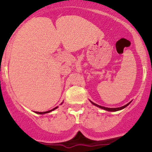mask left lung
Wrapping results in <instances>:
<instances>
[{
  "label": "left lung",
  "mask_w": 152,
  "mask_h": 152,
  "mask_svg": "<svg viewBox=\"0 0 152 152\" xmlns=\"http://www.w3.org/2000/svg\"><path fill=\"white\" fill-rule=\"evenodd\" d=\"M90 102H91V101H90ZM91 102L92 104H93L94 106H98V107L101 108V109H104V110H106V111H119V110H121V109H124L125 107H126V106H128L129 104L130 103H131V102L128 103V104H126V105H124V106H121V107H118V108H108V107H104V106H99V105H98V104H95V103H94V102Z\"/></svg>",
  "instance_id": "1"
}]
</instances>
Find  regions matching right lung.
<instances>
[{"label":"right lung","instance_id":"1","mask_svg":"<svg viewBox=\"0 0 152 152\" xmlns=\"http://www.w3.org/2000/svg\"><path fill=\"white\" fill-rule=\"evenodd\" d=\"M56 109H57V107L54 108L53 109L50 110V111H44V112H38V111H36V112H35V113H36V114H47V113H49V112H50V111H53V110Z\"/></svg>","mask_w":152,"mask_h":152}]
</instances>
